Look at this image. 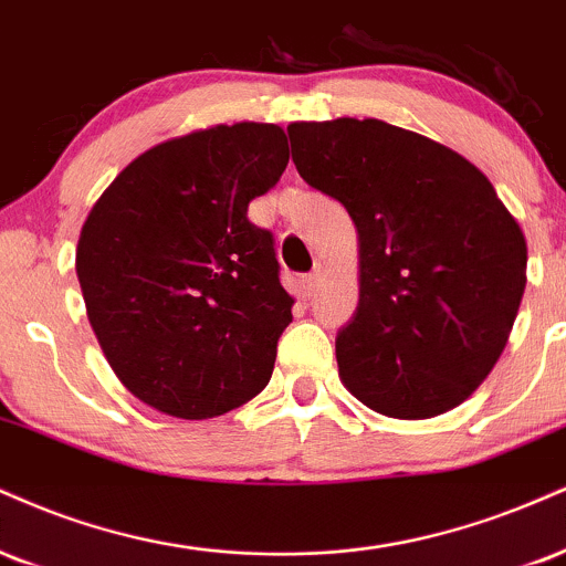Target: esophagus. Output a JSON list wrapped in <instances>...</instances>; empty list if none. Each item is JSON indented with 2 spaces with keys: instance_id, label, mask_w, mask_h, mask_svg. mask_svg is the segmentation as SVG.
<instances>
[{
  "instance_id": "obj_1",
  "label": "esophagus",
  "mask_w": 566,
  "mask_h": 566,
  "mask_svg": "<svg viewBox=\"0 0 566 566\" xmlns=\"http://www.w3.org/2000/svg\"><path fill=\"white\" fill-rule=\"evenodd\" d=\"M318 282H322V274H318V269L311 271V274H305V276L301 279V292H303V297H313V295H316Z\"/></svg>"
}]
</instances>
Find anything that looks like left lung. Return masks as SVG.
I'll list each match as a JSON object with an SVG mask.
<instances>
[{
	"instance_id": "obj_1",
	"label": "left lung",
	"mask_w": 566,
	"mask_h": 566,
	"mask_svg": "<svg viewBox=\"0 0 566 566\" xmlns=\"http://www.w3.org/2000/svg\"><path fill=\"white\" fill-rule=\"evenodd\" d=\"M305 184L348 210L358 308L337 332L339 379L392 419L467 400L506 348L527 244L488 176L453 149L377 118L290 124Z\"/></svg>"
}]
</instances>
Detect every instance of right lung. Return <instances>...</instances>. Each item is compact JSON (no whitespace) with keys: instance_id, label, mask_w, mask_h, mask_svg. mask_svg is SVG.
Segmentation results:
<instances>
[{"instance_id":"obj_1","label":"right lung","mask_w":566,"mask_h":566,"mask_svg":"<svg viewBox=\"0 0 566 566\" xmlns=\"http://www.w3.org/2000/svg\"><path fill=\"white\" fill-rule=\"evenodd\" d=\"M287 160L274 124L179 136L128 163L81 229L76 274L102 353L168 417H221L269 385L295 301L248 206Z\"/></svg>"}]
</instances>
